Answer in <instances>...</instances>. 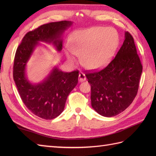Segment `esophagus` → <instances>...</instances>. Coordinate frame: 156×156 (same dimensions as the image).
<instances>
[{
    "instance_id": "1",
    "label": "esophagus",
    "mask_w": 156,
    "mask_h": 156,
    "mask_svg": "<svg viewBox=\"0 0 156 156\" xmlns=\"http://www.w3.org/2000/svg\"><path fill=\"white\" fill-rule=\"evenodd\" d=\"M86 80H87V77H86V75L84 73L80 72V74H79V82H82L85 81Z\"/></svg>"
}]
</instances>
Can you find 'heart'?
<instances>
[{"label": "heart", "mask_w": 156, "mask_h": 156, "mask_svg": "<svg viewBox=\"0 0 156 156\" xmlns=\"http://www.w3.org/2000/svg\"><path fill=\"white\" fill-rule=\"evenodd\" d=\"M119 44L117 31L103 27L76 31L69 39L71 52L82 56V64L90 69H98L107 65L113 57ZM66 55L69 60H75L72 55L67 53Z\"/></svg>", "instance_id": "1"}]
</instances>
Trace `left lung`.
<instances>
[{
    "label": "left lung",
    "mask_w": 156,
    "mask_h": 156,
    "mask_svg": "<svg viewBox=\"0 0 156 156\" xmlns=\"http://www.w3.org/2000/svg\"><path fill=\"white\" fill-rule=\"evenodd\" d=\"M142 69L133 37L125 32L123 44L107 67L86 74L94 111L107 117L124 111L137 94Z\"/></svg>",
    "instance_id": "left-lung-1"
}]
</instances>
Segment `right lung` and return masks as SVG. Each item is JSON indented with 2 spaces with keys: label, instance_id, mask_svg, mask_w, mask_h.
Returning a JSON list of instances; mask_svg holds the SVG:
<instances>
[{
  "label": "right lung",
  "instance_id": "add662e5",
  "mask_svg": "<svg viewBox=\"0 0 156 156\" xmlns=\"http://www.w3.org/2000/svg\"><path fill=\"white\" fill-rule=\"evenodd\" d=\"M72 24L62 21L39 26L25 34L16 51L13 79L20 97L29 111L46 120L57 117L64 111L68 96L78 84L79 72H63L54 68L44 81L34 84L26 76V65L38 41L52 44L60 51L62 34Z\"/></svg>",
  "mask_w": 156,
  "mask_h": 156
}]
</instances>
